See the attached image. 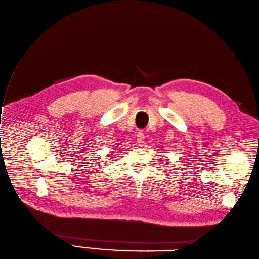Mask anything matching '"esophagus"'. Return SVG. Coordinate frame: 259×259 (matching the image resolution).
Wrapping results in <instances>:
<instances>
[{
    "mask_svg": "<svg viewBox=\"0 0 259 259\" xmlns=\"http://www.w3.org/2000/svg\"><path fill=\"white\" fill-rule=\"evenodd\" d=\"M144 138H146V136H144L143 131L140 130L137 132V141H138V143H139V146H142V144L144 143Z\"/></svg>",
    "mask_w": 259,
    "mask_h": 259,
    "instance_id": "obj_1",
    "label": "esophagus"
}]
</instances>
